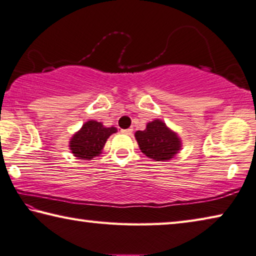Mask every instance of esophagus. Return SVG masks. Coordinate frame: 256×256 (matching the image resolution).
<instances>
[{"label": "esophagus", "instance_id": "1", "mask_svg": "<svg viewBox=\"0 0 256 256\" xmlns=\"http://www.w3.org/2000/svg\"><path fill=\"white\" fill-rule=\"evenodd\" d=\"M122 132L126 134V135H132V128L124 129V130H122Z\"/></svg>", "mask_w": 256, "mask_h": 256}]
</instances>
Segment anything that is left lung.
Wrapping results in <instances>:
<instances>
[{
  "label": "left lung",
  "instance_id": "8db88e82",
  "mask_svg": "<svg viewBox=\"0 0 256 256\" xmlns=\"http://www.w3.org/2000/svg\"><path fill=\"white\" fill-rule=\"evenodd\" d=\"M142 152L154 161H170L182 150V140L166 122L156 119L146 124L145 130L135 132Z\"/></svg>",
  "mask_w": 256,
  "mask_h": 256
}]
</instances>
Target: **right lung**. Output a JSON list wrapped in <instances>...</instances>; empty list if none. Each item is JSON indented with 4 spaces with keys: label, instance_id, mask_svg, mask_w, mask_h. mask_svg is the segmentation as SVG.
I'll return each mask as SVG.
<instances>
[{
    "label": "right lung",
    "instance_id": "1",
    "mask_svg": "<svg viewBox=\"0 0 256 256\" xmlns=\"http://www.w3.org/2000/svg\"><path fill=\"white\" fill-rule=\"evenodd\" d=\"M116 132V127H106L98 121L88 120L70 138L71 153L79 160H92L102 153L108 138Z\"/></svg>",
    "mask_w": 256,
    "mask_h": 256
}]
</instances>
